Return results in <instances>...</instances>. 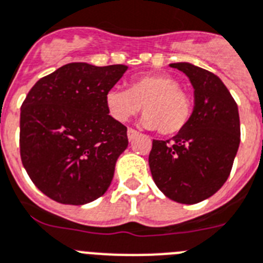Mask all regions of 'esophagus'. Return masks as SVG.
I'll return each mask as SVG.
<instances>
[{"mask_svg":"<svg viewBox=\"0 0 263 263\" xmlns=\"http://www.w3.org/2000/svg\"><path fill=\"white\" fill-rule=\"evenodd\" d=\"M127 135H128V139H129V140H134V139L138 138L139 136V132L135 131V129H132V128H128Z\"/></svg>","mask_w":263,"mask_h":263,"instance_id":"esophagus-1","label":"esophagus"}]
</instances>
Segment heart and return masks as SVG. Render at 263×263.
I'll return each instance as SVG.
<instances>
[{"label": "heart", "mask_w": 263, "mask_h": 263, "mask_svg": "<svg viewBox=\"0 0 263 263\" xmlns=\"http://www.w3.org/2000/svg\"><path fill=\"white\" fill-rule=\"evenodd\" d=\"M106 106L116 120L127 121L139 110L142 124L173 136L185 129L192 117V100L180 82L167 74H147L132 80L128 90L113 87L106 93Z\"/></svg>", "instance_id": "1"}]
</instances>
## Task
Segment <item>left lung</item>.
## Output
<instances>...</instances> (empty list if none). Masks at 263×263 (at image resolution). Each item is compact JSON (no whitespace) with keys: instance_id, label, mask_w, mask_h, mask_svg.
Here are the masks:
<instances>
[{"instance_id":"8db88e82","label":"left lung","mask_w":263,"mask_h":263,"mask_svg":"<svg viewBox=\"0 0 263 263\" xmlns=\"http://www.w3.org/2000/svg\"><path fill=\"white\" fill-rule=\"evenodd\" d=\"M194 89V109L183 131L168 140H153L151 176L173 201L196 204L227 181L240 142L238 105L221 80L201 67L180 62Z\"/></svg>"}]
</instances>
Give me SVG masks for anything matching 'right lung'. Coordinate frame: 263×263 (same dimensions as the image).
<instances>
[{"mask_svg": "<svg viewBox=\"0 0 263 263\" xmlns=\"http://www.w3.org/2000/svg\"><path fill=\"white\" fill-rule=\"evenodd\" d=\"M128 66L69 63L40 78L20 113V155L28 176L54 201L83 205L105 193L127 127L115 120L106 93Z\"/></svg>", "mask_w": 263, "mask_h": 263, "instance_id": "obj_1", "label": "right lung"}]
</instances>
